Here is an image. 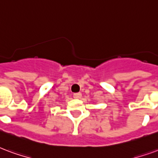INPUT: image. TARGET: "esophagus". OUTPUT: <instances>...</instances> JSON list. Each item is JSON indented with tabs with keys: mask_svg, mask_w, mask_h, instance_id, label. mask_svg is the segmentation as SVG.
I'll use <instances>...</instances> for the list:
<instances>
[{
	"mask_svg": "<svg viewBox=\"0 0 158 158\" xmlns=\"http://www.w3.org/2000/svg\"><path fill=\"white\" fill-rule=\"evenodd\" d=\"M81 97H82L81 93H75V94H73V98L74 99H80Z\"/></svg>",
	"mask_w": 158,
	"mask_h": 158,
	"instance_id": "34e87169",
	"label": "esophagus"
}]
</instances>
